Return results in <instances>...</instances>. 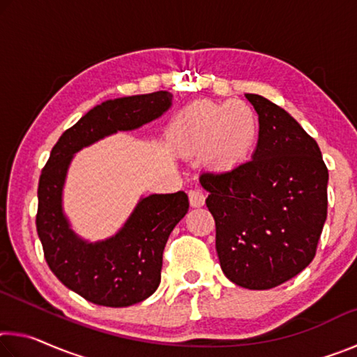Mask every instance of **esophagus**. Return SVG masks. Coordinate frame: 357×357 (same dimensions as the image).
I'll use <instances>...</instances> for the list:
<instances>
[{"label":"esophagus","instance_id":"obj_1","mask_svg":"<svg viewBox=\"0 0 357 357\" xmlns=\"http://www.w3.org/2000/svg\"><path fill=\"white\" fill-rule=\"evenodd\" d=\"M204 200H206V197H204V193L200 189L189 190V202H190V206L192 208L203 206Z\"/></svg>","mask_w":357,"mask_h":357}]
</instances>
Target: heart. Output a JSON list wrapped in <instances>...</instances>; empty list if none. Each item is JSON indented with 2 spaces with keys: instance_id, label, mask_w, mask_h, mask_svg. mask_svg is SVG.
Instances as JSON below:
<instances>
[{
  "instance_id": "obj_1",
  "label": "heart",
  "mask_w": 357,
  "mask_h": 357,
  "mask_svg": "<svg viewBox=\"0 0 357 357\" xmlns=\"http://www.w3.org/2000/svg\"><path fill=\"white\" fill-rule=\"evenodd\" d=\"M189 123L202 142L214 140L217 154L225 160L249 154L259 130L255 112L244 102H200L190 108Z\"/></svg>"
}]
</instances>
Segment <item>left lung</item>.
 <instances>
[{
    "instance_id": "8db88e82",
    "label": "left lung",
    "mask_w": 357,
    "mask_h": 357,
    "mask_svg": "<svg viewBox=\"0 0 357 357\" xmlns=\"http://www.w3.org/2000/svg\"><path fill=\"white\" fill-rule=\"evenodd\" d=\"M252 159L228 172H204L206 206L215 220V250L229 280L269 289L315 258L328 215L329 173L317 142L291 114L258 94Z\"/></svg>"
}]
</instances>
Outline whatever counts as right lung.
<instances>
[{
    "mask_svg": "<svg viewBox=\"0 0 357 357\" xmlns=\"http://www.w3.org/2000/svg\"><path fill=\"white\" fill-rule=\"evenodd\" d=\"M173 94L157 91L107 100L59 137L42 170L36 227L44 257L63 285L93 304L129 307L160 283L168 236L189 211L184 192L143 197L124 227L105 241L88 243L74 233L63 213V187L77 151L118 130H134L164 114Z\"/></svg>",
    "mask_w": 357,
    "mask_h": 357,
    "instance_id": "obj_1",
    "label": "right lung"
}]
</instances>
